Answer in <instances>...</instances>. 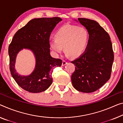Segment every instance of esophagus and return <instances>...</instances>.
Segmentation results:
<instances>
[{"label": "esophagus", "mask_w": 123, "mask_h": 123, "mask_svg": "<svg viewBox=\"0 0 123 123\" xmlns=\"http://www.w3.org/2000/svg\"><path fill=\"white\" fill-rule=\"evenodd\" d=\"M67 64V62L65 61V60H63V62H62V66H65V65Z\"/></svg>", "instance_id": "34e87169"}]
</instances>
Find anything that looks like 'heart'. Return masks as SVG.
<instances>
[{
  "instance_id": "heart-1",
  "label": "heart",
  "mask_w": 123,
  "mask_h": 123,
  "mask_svg": "<svg viewBox=\"0 0 123 123\" xmlns=\"http://www.w3.org/2000/svg\"><path fill=\"white\" fill-rule=\"evenodd\" d=\"M55 38L49 41V45L54 55L61 53L64 47L67 55L76 58L86 50L90 35L85 27L66 25L57 30Z\"/></svg>"
}]
</instances>
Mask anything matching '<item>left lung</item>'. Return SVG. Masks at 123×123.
<instances>
[{"label":"left lung","instance_id":"8db88e82","mask_svg":"<svg viewBox=\"0 0 123 123\" xmlns=\"http://www.w3.org/2000/svg\"><path fill=\"white\" fill-rule=\"evenodd\" d=\"M78 21L88 30L90 38L84 53L71 62L76 66L71 81L76 90L91 93L110 79L114 53L109 35L97 21L85 18Z\"/></svg>","mask_w":123,"mask_h":123}]
</instances>
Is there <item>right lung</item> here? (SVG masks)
Returning a JSON list of instances; mask_svg holds the SVG:
<instances>
[{
    "label": "right lung",
    "mask_w": 123,
    "mask_h": 123,
    "mask_svg": "<svg viewBox=\"0 0 123 123\" xmlns=\"http://www.w3.org/2000/svg\"><path fill=\"white\" fill-rule=\"evenodd\" d=\"M62 20L59 17L33 18L13 37L8 50L10 70L17 84L24 90L39 93L44 91L52 84L53 69L60 67L62 60L51 56L49 41L52 31ZM23 49L32 51L36 59L35 69L27 76L18 74L14 68L16 56Z\"/></svg>",
    "instance_id": "add662e5"
}]
</instances>
